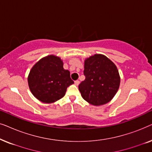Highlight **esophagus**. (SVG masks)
<instances>
[{"instance_id":"34e87169","label":"esophagus","mask_w":152,"mask_h":152,"mask_svg":"<svg viewBox=\"0 0 152 152\" xmlns=\"http://www.w3.org/2000/svg\"><path fill=\"white\" fill-rule=\"evenodd\" d=\"M75 84L76 86H78V85L80 84V81H79V80L75 81Z\"/></svg>"}]
</instances>
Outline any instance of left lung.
<instances>
[{
  "mask_svg": "<svg viewBox=\"0 0 152 152\" xmlns=\"http://www.w3.org/2000/svg\"><path fill=\"white\" fill-rule=\"evenodd\" d=\"M85 80L79 85L84 99L95 106L111 101L119 88L120 78L116 66L102 55L91 56L84 61Z\"/></svg>",
  "mask_w": 152,
  "mask_h": 152,
  "instance_id": "obj_1",
  "label": "left lung"
}]
</instances>
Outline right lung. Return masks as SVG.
Listing matches in <instances>:
<instances>
[{"label": "right lung", "instance_id": "1", "mask_svg": "<svg viewBox=\"0 0 152 152\" xmlns=\"http://www.w3.org/2000/svg\"><path fill=\"white\" fill-rule=\"evenodd\" d=\"M28 85L33 95L44 103H53L65 95L66 89L74 83L70 72L64 69L59 57L47 56L31 69Z\"/></svg>", "mask_w": 152, "mask_h": 152}]
</instances>
